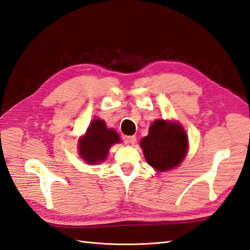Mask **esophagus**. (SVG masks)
I'll return each instance as SVG.
<instances>
[{"label":"esophagus","instance_id":"34e87169","mask_svg":"<svg viewBox=\"0 0 250 250\" xmlns=\"http://www.w3.org/2000/svg\"><path fill=\"white\" fill-rule=\"evenodd\" d=\"M125 142H126L127 144H130V145H134V144L136 143V136H134V135L126 136V137H125Z\"/></svg>","mask_w":250,"mask_h":250}]
</instances>
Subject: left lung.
Here are the masks:
<instances>
[{"label":"left lung","instance_id":"1","mask_svg":"<svg viewBox=\"0 0 250 250\" xmlns=\"http://www.w3.org/2000/svg\"><path fill=\"white\" fill-rule=\"evenodd\" d=\"M141 147L150 166L167 171L182 163L188 150V138L179 123L158 119L141 141Z\"/></svg>","mask_w":250,"mask_h":250}]
</instances>
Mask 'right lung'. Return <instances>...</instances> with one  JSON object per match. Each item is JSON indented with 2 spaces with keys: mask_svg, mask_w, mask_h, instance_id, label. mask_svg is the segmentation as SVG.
<instances>
[{
  "mask_svg": "<svg viewBox=\"0 0 250 250\" xmlns=\"http://www.w3.org/2000/svg\"><path fill=\"white\" fill-rule=\"evenodd\" d=\"M119 142V135L114 129H107L101 119H94L85 135L80 138L79 154L87 164L96 165L105 161L109 148Z\"/></svg>",
  "mask_w": 250,
  "mask_h": 250,
  "instance_id": "obj_1",
  "label": "right lung"
}]
</instances>
